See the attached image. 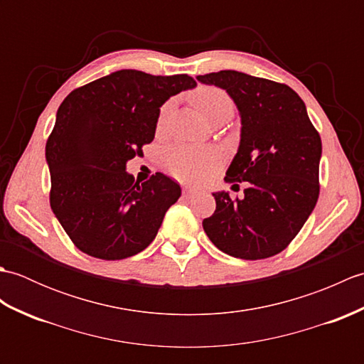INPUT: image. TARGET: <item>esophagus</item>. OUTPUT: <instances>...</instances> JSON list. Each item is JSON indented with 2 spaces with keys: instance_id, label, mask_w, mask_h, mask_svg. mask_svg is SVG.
<instances>
[{
  "instance_id": "34e87169",
  "label": "esophagus",
  "mask_w": 364,
  "mask_h": 364,
  "mask_svg": "<svg viewBox=\"0 0 364 364\" xmlns=\"http://www.w3.org/2000/svg\"><path fill=\"white\" fill-rule=\"evenodd\" d=\"M183 194L186 196V197H191V196L196 194V189L191 188V186H184V188H183Z\"/></svg>"
}]
</instances>
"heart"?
Returning a JSON list of instances; mask_svg holds the SVG:
<instances>
[{
    "label": "heart",
    "mask_w": 364,
    "mask_h": 364,
    "mask_svg": "<svg viewBox=\"0 0 364 364\" xmlns=\"http://www.w3.org/2000/svg\"><path fill=\"white\" fill-rule=\"evenodd\" d=\"M192 105L203 117L211 122L223 114L233 112V102L225 90L213 86H200L191 97ZM167 107L161 112L158 127L164 123ZM220 164V154L208 146L173 145L164 154L167 172L184 183H202L213 175Z\"/></svg>",
    "instance_id": "obj_1"
}]
</instances>
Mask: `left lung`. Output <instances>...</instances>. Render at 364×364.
Masks as SVG:
<instances>
[{
  "mask_svg": "<svg viewBox=\"0 0 364 364\" xmlns=\"http://www.w3.org/2000/svg\"><path fill=\"white\" fill-rule=\"evenodd\" d=\"M197 80L227 90L237 106L241 142L225 181L249 183L244 198L214 192L215 211L203 220L205 233L230 257H274L297 236L318 202L321 136L286 84L236 70Z\"/></svg>",
  "mask_w": 364,
  "mask_h": 364,
  "instance_id": "1",
  "label": "left lung"
}]
</instances>
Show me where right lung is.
Segmentation results:
<instances>
[{"label": "right lung", "mask_w": 364, "mask_h": 364, "mask_svg": "<svg viewBox=\"0 0 364 364\" xmlns=\"http://www.w3.org/2000/svg\"><path fill=\"white\" fill-rule=\"evenodd\" d=\"M188 75L119 70L75 89L46 141L50 205L72 242L100 259H123L151 244L180 184L156 172L139 184L127 162L154 139L159 107L194 89Z\"/></svg>", "instance_id": "right-lung-1"}]
</instances>
